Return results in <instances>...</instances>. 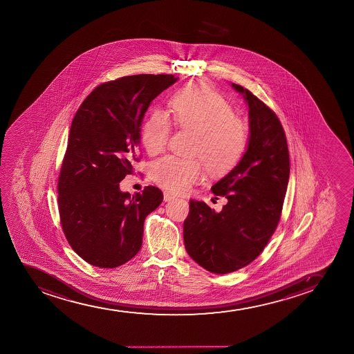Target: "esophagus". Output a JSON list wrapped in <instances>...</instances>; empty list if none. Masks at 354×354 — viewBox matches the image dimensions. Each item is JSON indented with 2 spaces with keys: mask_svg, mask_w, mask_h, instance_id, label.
Listing matches in <instances>:
<instances>
[{
  "mask_svg": "<svg viewBox=\"0 0 354 354\" xmlns=\"http://www.w3.org/2000/svg\"><path fill=\"white\" fill-rule=\"evenodd\" d=\"M162 196H164V201H165V202H170V201H172V199L176 198L175 195H172V194H170V192H164V195Z\"/></svg>",
  "mask_w": 354,
  "mask_h": 354,
  "instance_id": "esophagus-1",
  "label": "esophagus"
}]
</instances>
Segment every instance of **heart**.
<instances>
[{
  "mask_svg": "<svg viewBox=\"0 0 354 354\" xmlns=\"http://www.w3.org/2000/svg\"><path fill=\"white\" fill-rule=\"evenodd\" d=\"M176 127L195 132L192 156L202 158L215 176L234 170L248 149L249 127L234 115L227 99L210 85L192 82L172 94L169 102ZM171 136V122L164 114H151L142 129V144L150 156L165 150ZM199 159L169 156L151 167V177L169 192L183 194L203 177Z\"/></svg>",
  "mask_w": 354,
  "mask_h": 354,
  "instance_id": "heart-1",
  "label": "heart"
}]
</instances>
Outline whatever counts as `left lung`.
Segmentation results:
<instances>
[{
    "label": "left lung",
    "instance_id": "left-lung-1",
    "mask_svg": "<svg viewBox=\"0 0 354 354\" xmlns=\"http://www.w3.org/2000/svg\"><path fill=\"white\" fill-rule=\"evenodd\" d=\"M232 86L248 104V149L212 185L227 198L223 209L192 199L183 227L189 257L215 274L243 268L263 252L280 222L289 179L288 145L277 114L250 91Z\"/></svg>",
    "mask_w": 354,
    "mask_h": 354
}]
</instances>
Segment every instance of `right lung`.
Masks as SVG:
<instances>
[{
  "mask_svg": "<svg viewBox=\"0 0 354 354\" xmlns=\"http://www.w3.org/2000/svg\"><path fill=\"white\" fill-rule=\"evenodd\" d=\"M177 80L171 74H138L104 82L74 115L57 205L69 245L92 266L115 268L136 257L144 221L162 203L158 187L131 196L119 183L138 162L140 127L151 102Z\"/></svg>",
  "mask_w": 354,
  "mask_h": 354,
  "instance_id": "add662e5",
  "label": "right lung"
}]
</instances>
